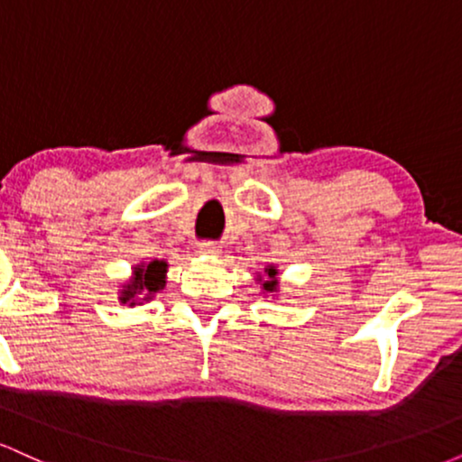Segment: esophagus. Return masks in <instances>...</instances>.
Wrapping results in <instances>:
<instances>
[{
  "label": "esophagus",
  "mask_w": 462,
  "mask_h": 462,
  "mask_svg": "<svg viewBox=\"0 0 462 462\" xmlns=\"http://www.w3.org/2000/svg\"><path fill=\"white\" fill-rule=\"evenodd\" d=\"M198 249H199V254H206V256H217V254L221 252L219 245H217V243H213V241H201Z\"/></svg>",
  "instance_id": "obj_1"
}]
</instances>
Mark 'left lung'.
I'll use <instances>...</instances> for the list:
<instances>
[{
    "label": "left lung",
    "instance_id": "obj_1",
    "mask_svg": "<svg viewBox=\"0 0 462 462\" xmlns=\"http://www.w3.org/2000/svg\"><path fill=\"white\" fill-rule=\"evenodd\" d=\"M264 273H267V278H269V280H264V282H263V289L267 291V293H273L275 286H278V280H275V275H278V269H275V267H269V269H264Z\"/></svg>",
    "mask_w": 462,
    "mask_h": 462
}]
</instances>
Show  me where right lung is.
Wrapping results in <instances>:
<instances>
[{
	"mask_svg": "<svg viewBox=\"0 0 462 462\" xmlns=\"http://www.w3.org/2000/svg\"><path fill=\"white\" fill-rule=\"evenodd\" d=\"M164 273H167V263L164 261L136 264L134 278L130 280L128 286L121 289V304L134 306L141 301H150L164 286Z\"/></svg>",
	"mask_w": 462,
	"mask_h": 462,
	"instance_id": "obj_1",
	"label": "right lung"
}]
</instances>
